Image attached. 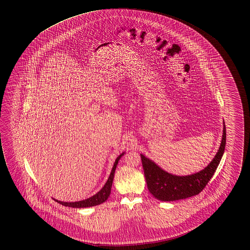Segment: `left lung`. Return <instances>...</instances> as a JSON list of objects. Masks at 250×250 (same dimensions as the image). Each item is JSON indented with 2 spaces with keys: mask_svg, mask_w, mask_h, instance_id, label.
<instances>
[{
  "mask_svg": "<svg viewBox=\"0 0 250 250\" xmlns=\"http://www.w3.org/2000/svg\"><path fill=\"white\" fill-rule=\"evenodd\" d=\"M227 142L226 125L223 121V136L219 149L212 161L202 170L192 174H171L162 169L153 160L140 154L147 189L156 199L162 202H172L182 200L199 194L205 189L214 174L224 155Z\"/></svg>",
  "mask_w": 250,
  "mask_h": 250,
  "instance_id": "8db88e82",
  "label": "left lung"
}]
</instances>
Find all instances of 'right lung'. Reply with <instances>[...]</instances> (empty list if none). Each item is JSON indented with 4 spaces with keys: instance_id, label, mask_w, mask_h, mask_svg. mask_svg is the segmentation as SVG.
Wrapping results in <instances>:
<instances>
[{
    "instance_id": "1",
    "label": "right lung",
    "mask_w": 250,
    "mask_h": 250,
    "mask_svg": "<svg viewBox=\"0 0 250 250\" xmlns=\"http://www.w3.org/2000/svg\"><path fill=\"white\" fill-rule=\"evenodd\" d=\"M125 152H123L120 154L114 161V166L112 168V171L110 173V176L105 182V184L104 185V187L99 190L97 193H95L94 195L87 198L83 201H78V202H61L59 200L53 199L54 201H56L57 203L61 204V205H64V206H68V207H72V208H86V207H92L95 205H101L103 203H104L106 200L109 198L110 194H111V189H112V184H113V181H114V171L116 166L118 164V161L120 160L122 157L125 155Z\"/></svg>"
}]
</instances>
